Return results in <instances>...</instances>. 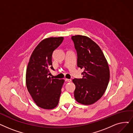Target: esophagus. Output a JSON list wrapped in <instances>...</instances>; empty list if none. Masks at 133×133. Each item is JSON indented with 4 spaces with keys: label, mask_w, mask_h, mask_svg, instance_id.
I'll return each instance as SVG.
<instances>
[{
    "label": "esophagus",
    "mask_w": 133,
    "mask_h": 133,
    "mask_svg": "<svg viewBox=\"0 0 133 133\" xmlns=\"http://www.w3.org/2000/svg\"><path fill=\"white\" fill-rule=\"evenodd\" d=\"M65 81L67 82H71L72 80L71 79H65Z\"/></svg>",
    "instance_id": "34e87169"
}]
</instances>
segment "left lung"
Wrapping results in <instances>:
<instances>
[{
	"label": "left lung",
	"instance_id": "1",
	"mask_svg": "<svg viewBox=\"0 0 133 133\" xmlns=\"http://www.w3.org/2000/svg\"><path fill=\"white\" fill-rule=\"evenodd\" d=\"M77 53V66L84 71L83 78L73 79L76 85L74 96L84 105L99 100L107 88L110 79L108 62L97 44L89 37L76 35L71 37Z\"/></svg>",
	"mask_w": 133,
	"mask_h": 133
}]
</instances>
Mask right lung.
<instances>
[{"instance_id":"right-lung-1","label":"right lung","mask_w":133,"mask_h":133,"mask_svg":"<svg viewBox=\"0 0 133 133\" xmlns=\"http://www.w3.org/2000/svg\"><path fill=\"white\" fill-rule=\"evenodd\" d=\"M63 37L45 38L35 48L26 72V85L36 105L44 109L55 108L59 103L63 79H53L49 75L52 55L61 44Z\"/></svg>"}]
</instances>
